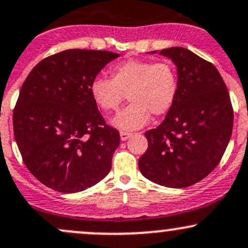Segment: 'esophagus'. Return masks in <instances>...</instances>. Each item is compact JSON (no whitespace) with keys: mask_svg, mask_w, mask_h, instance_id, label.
Segmentation results:
<instances>
[{"mask_svg":"<svg viewBox=\"0 0 248 248\" xmlns=\"http://www.w3.org/2000/svg\"><path fill=\"white\" fill-rule=\"evenodd\" d=\"M130 137H132V133L124 132V130H121V132H120V139H121V141L128 140Z\"/></svg>","mask_w":248,"mask_h":248,"instance_id":"1","label":"esophagus"}]
</instances>
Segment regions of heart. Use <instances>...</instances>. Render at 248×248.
I'll use <instances>...</instances> for the list:
<instances>
[{"label": "heart", "instance_id": "heart-1", "mask_svg": "<svg viewBox=\"0 0 248 248\" xmlns=\"http://www.w3.org/2000/svg\"><path fill=\"white\" fill-rule=\"evenodd\" d=\"M91 95L100 109L118 110L127 97L130 103L119 111L111 124L124 130L143 127L151 114L161 116L172 109L179 93V78L170 61L128 60L110 69V80L95 78Z\"/></svg>", "mask_w": 248, "mask_h": 248}]
</instances>
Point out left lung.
<instances>
[{"label": "left lung", "mask_w": 248, "mask_h": 248, "mask_svg": "<svg viewBox=\"0 0 248 248\" xmlns=\"http://www.w3.org/2000/svg\"><path fill=\"white\" fill-rule=\"evenodd\" d=\"M159 54L176 66L179 93L161 124L145 133L148 148L139 168L155 184L182 188L202 180L220 162L232 135L233 108L211 62L182 47Z\"/></svg>", "instance_id": "1"}]
</instances>
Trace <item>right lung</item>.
Listing matches in <instances>:
<instances>
[{"label": "right lung", "mask_w": 248, "mask_h": 248, "mask_svg": "<svg viewBox=\"0 0 248 248\" xmlns=\"http://www.w3.org/2000/svg\"><path fill=\"white\" fill-rule=\"evenodd\" d=\"M119 54L68 49L39 62L14 108V135L24 165L45 186L76 193L107 176L120 145L91 95V82Z\"/></svg>", "instance_id": "1"}]
</instances>
